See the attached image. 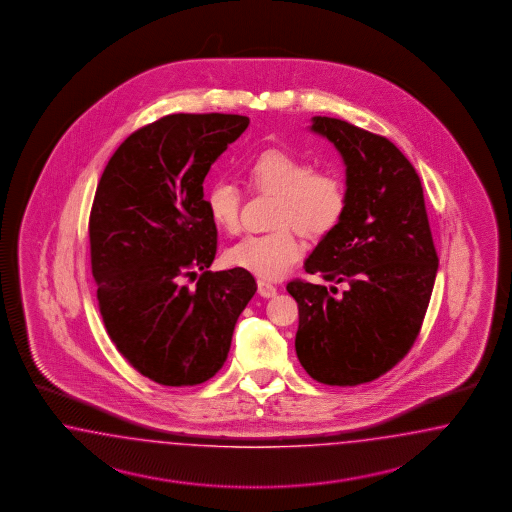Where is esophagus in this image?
Listing matches in <instances>:
<instances>
[{
    "label": "esophagus",
    "mask_w": 512,
    "mask_h": 512,
    "mask_svg": "<svg viewBox=\"0 0 512 512\" xmlns=\"http://www.w3.org/2000/svg\"><path fill=\"white\" fill-rule=\"evenodd\" d=\"M257 289H259V295L263 298H272V296L278 295V287L272 285V283H266V281H259Z\"/></svg>",
    "instance_id": "34e87169"
}]
</instances>
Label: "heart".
<instances>
[{
    "mask_svg": "<svg viewBox=\"0 0 512 512\" xmlns=\"http://www.w3.org/2000/svg\"><path fill=\"white\" fill-rule=\"evenodd\" d=\"M255 189L279 195L274 223L266 234H249L227 251V261L263 279H278L300 259L304 246L289 225L310 236L330 233L345 212V189L336 176L313 172L308 161L283 150H266L248 167ZM242 193L229 180H217L206 193V208L221 231H240Z\"/></svg>",
    "mask_w": 512,
    "mask_h": 512,
    "instance_id": "heart-1",
    "label": "heart"
}]
</instances>
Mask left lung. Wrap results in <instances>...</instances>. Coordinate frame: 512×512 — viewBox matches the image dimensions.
Here are the masks:
<instances>
[{"label":"left lung","mask_w":512,"mask_h":512,"mask_svg":"<svg viewBox=\"0 0 512 512\" xmlns=\"http://www.w3.org/2000/svg\"><path fill=\"white\" fill-rule=\"evenodd\" d=\"M310 131L341 155L345 212L304 268L347 291L287 285L298 302L296 357L315 381L355 387L394 368L417 340L439 259L419 174L390 140L328 116H313Z\"/></svg>","instance_id":"8db88e82"}]
</instances>
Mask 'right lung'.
Listing matches in <instances>:
<instances>
[{"label": "right lung", "mask_w": 512, "mask_h": 512, "mask_svg": "<svg viewBox=\"0 0 512 512\" xmlns=\"http://www.w3.org/2000/svg\"><path fill=\"white\" fill-rule=\"evenodd\" d=\"M238 114H171L110 157L90 214L92 274L105 328L144 377L193 387L225 364L257 291L248 270L210 272L216 223L202 182L246 129Z\"/></svg>", "instance_id": "obj_1"}]
</instances>
